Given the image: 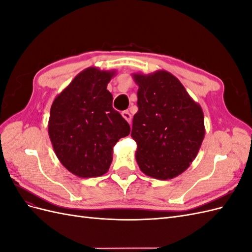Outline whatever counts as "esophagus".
<instances>
[{
    "label": "esophagus",
    "instance_id": "esophagus-1",
    "mask_svg": "<svg viewBox=\"0 0 252 252\" xmlns=\"http://www.w3.org/2000/svg\"><path fill=\"white\" fill-rule=\"evenodd\" d=\"M122 116H123V118L128 122V123H130V122H131V114L129 113V111H123V112H122Z\"/></svg>",
    "mask_w": 252,
    "mask_h": 252
}]
</instances>
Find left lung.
<instances>
[{"instance_id":"1","label":"left lung","mask_w":252,"mask_h":252,"mask_svg":"<svg viewBox=\"0 0 252 252\" xmlns=\"http://www.w3.org/2000/svg\"><path fill=\"white\" fill-rule=\"evenodd\" d=\"M139 111L132 121L140 169L157 180H170L193 162L205 136L204 113L183 84L166 70L133 73Z\"/></svg>"}]
</instances>
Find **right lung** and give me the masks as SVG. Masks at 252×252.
<instances>
[{
    "label": "right lung",
    "instance_id": "1",
    "mask_svg": "<svg viewBox=\"0 0 252 252\" xmlns=\"http://www.w3.org/2000/svg\"><path fill=\"white\" fill-rule=\"evenodd\" d=\"M116 70L88 67L81 71L50 108L48 134L65 168L79 178L101 177L112 162L113 146L130 126L112 108L107 90Z\"/></svg>",
    "mask_w": 252,
    "mask_h": 252
}]
</instances>
